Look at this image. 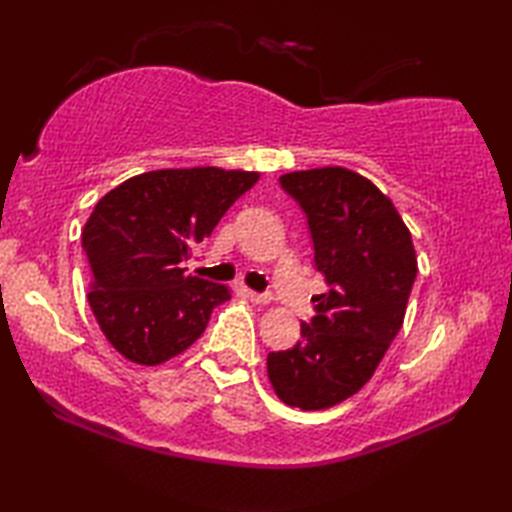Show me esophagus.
<instances>
[{
    "label": "esophagus",
    "mask_w": 512,
    "mask_h": 512,
    "mask_svg": "<svg viewBox=\"0 0 512 512\" xmlns=\"http://www.w3.org/2000/svg\"><path fill=\"white\" fill-rule=\"evenodd\" d=\"M246 296H248V300H253V302H257V305H266L268 298L266 293H259V291H250V289H246Z\"/></svg>",
    "instance_id": "obj_1"
}]
</instances>
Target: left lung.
Segmentation results:
<instances>
[{
  "mask_svg": "<svg viewBox=\"0 0 512 512\" xmlns=\"http://www.w3.org/2000/svg\"><path fill=\"white\" fill-rule=\"evenodd\" d=\"M280 185L305 212L327 291L300 323V341L268 354V379L284 404L327 409L361 391L391 348L418 262L395 205L359 173L293 171Z\"/></svg>",
  "mask_w": 512,
  "mask_h": 512,
  "instance_id": "obj_1",
  "label": "left lung"
}]
</instances>
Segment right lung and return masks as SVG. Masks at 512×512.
<instances>
[{"instance_id":"1","label":"right lung","mask_w":512,"mask_h":512,"mask_svg":"<svg viewBox=\"0 0 512 512\" xmlns=\"http://www.w3.org/2000/svg\"><path fill=\"white\" fill-rule=\"evenodd\" d=\"M259 173L216 167L135 176L94 207L81 244L92 314L126 359L144 366L176 357L230 298L221 284L187 275L185 262Z\"/></svg>"}]
</instances>
